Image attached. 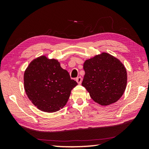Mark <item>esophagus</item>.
I'll return each instance as SVG.
<instances>
[{"instance_id":"esophagus-1","label":"esophagus","mask_w":149,"mask_h":149,"mask_svg":"<svg viewBox=\"0 0 149 149\" xmlns=\"http://www.w3.org/2000/svg\"><path fill=\"white\" fill-rule=\"evenodd\" d=\"M82 81H83V79H82L81 77H78L76 78V81L78 84H81Z\"/></svg>"}]
</instances>
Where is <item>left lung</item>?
<instances>
[{"label":"left lung","instance_id":"obj_1","mask_svg":"<svg viewBox=\"0 0 149 149\" xmlns=\"http://www.w3.org/2000/svg\"><path fill=\"white\" fill-rule=\"evenodd\" d=\"M82 85L95 102L107 106L116 102L125 90L127 72L118 59L107 53L84 62Z\"/></svg>","mask_w":149,"mask_h":149}]
</instances>
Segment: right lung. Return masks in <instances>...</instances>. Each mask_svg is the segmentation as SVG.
<instances>
[{
  "label": "right lung",
  "instance_id": "add662e5",
  "mask_svg": "<svg viewBox=\"0 0 149 149\" xmlns=\"http://www.w3.org/2000/svg\"><path fill=\"white\" fill-rule=\"evenodd\" d=\"M24 88L34 106L47 113L64 107L77 83L56 59L41 56L31 62L24 73Z\"/></svg>",
  "mask_w": 149,
  "mask_h": 149
}]
</instances>
